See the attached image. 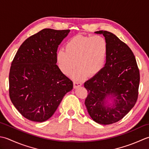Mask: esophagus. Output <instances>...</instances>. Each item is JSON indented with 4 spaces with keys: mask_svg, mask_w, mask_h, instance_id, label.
<instances>
[{
    "mask_svg": "<svg viewBox=\"0 0 149 149\" xmlns=\"http://www.w3.org/2000/svg\"><path fill=\"white\" fill-rule=\"evenodd\" d=\"M81 85H82V84H81V82H80V81H74V83H73V87H74V88L75 89V88H77V87H80V86H81Z\"/></svg>",
    "mask_w": 149,
    "mask_h": 149,
    "instance_id": "obj_1",
    "label": "esophagus"
}]
</instances>
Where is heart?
<instances>
[{
  "mask_svg": "<svg viewBox=\"0 0 149 149\" xmlns=\"http://www.w3.org/2000/svg\"><path fill=\"white\" fill-rule=\"evenodd\" d=\"M108 50L107 42L103 36L79 35L66 42L65 51H58L56 60L60 70L66 75L71 74L77 64L78 69L72 77L81 80L85 74L93 77L102 71L107 60Z\"/></svg>",
  "mask_w": 149,
  "mask_h": 149,
  "instance_id": "b5f03b06",
  "label": "heart"
}]
</instances>
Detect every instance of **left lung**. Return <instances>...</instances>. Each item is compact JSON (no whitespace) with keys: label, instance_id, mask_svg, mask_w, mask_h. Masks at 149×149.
<instances>
[{"label":"left lung","instance_id":"1","mask_svg":"<svg viewBox=\"0 0 149 149\" xmlns=\"http://www.w3.org/2000/svg\"><path fill=\"white\" fill-rule=\"evenodd\" d=\"M95 33L104 36L109 50L104 68L84 83L88 92L85 105L94 121L109 125L122 119L136 104L139 71L134 54L125 43L111 32ZM109 99L113 100L112 104Z\"/></svg>","mask_w":149,"mask_h":149}]
</instances>
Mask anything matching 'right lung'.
Listing matches in <instances>:
<instances>
[{
  "instance_id": "1",
  "label": "right lung",
  "mask_w": 149,
  "mask_h": 149,
  "mask_svg": "<svg viewBox=\"0 0 149 149\" xmlns=\"http://www.w3.org/2000/svg\"><path fill=\"white\" fill-rule=\"evenodd\" d=\"M70 30L44 29L20 45L11 63L9 94L12 104L29 120L53 116L72 81L56 65L58 47Z\"/></svg>"
}]
</instances>
